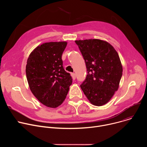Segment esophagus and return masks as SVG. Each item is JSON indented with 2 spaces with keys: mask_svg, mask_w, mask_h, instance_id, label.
<instances>
[{
  "mask_svg": "<svg viewBox=\"0 0 147 147\" xmlns=\"http://www.w3.org/2000/svg\"><path fill=\"white\" fill-rule=\"evenodd\" d=\"M71 77H72L73 80H74L76 79V74H75V73H71Z\"/></svg>",
  "mask_w": 147,
  "mask_h": 147,
  "instance_id": "1",
  "label": "esophagus"
}]
</instances>
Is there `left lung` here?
Instances as JSON below:
<instances>
[{
  "mask_svg": "<svg viewBox=\"0 0 147 147\" xmlns=\"http://www.w3.org/2000/svg\"><path fill=\"white\" fill-rule=\"evenodd\" d=\"M85 60L87 75L80 87L95 106L107 103L117 91L123 67L117 51L108 42L98 39L76 40Z\"/></svg>",
  "mask_w": 147,
  "mask_h": 147,
  "instance_id": "obj_1",
  "label": "left lung"
}]
</instances>
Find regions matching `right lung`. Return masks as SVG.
<instances>
[{"label":"right lung","mask_w":147,"mask_h":147,"mask_svg":"<svg viewBox=\"0 0 147 147\" xmlns=\"http://www.w3.org/2000/svg\"><path fill=\"white\" fill-rule=\"evenodd\" d=\"M67 44L65 41L44 43L35 48L27 59L26 71L30 89L49 108H56L63 102L72 84L61 59Z\"/></svg>","instance_id":"obj_1"}]
</instances>
